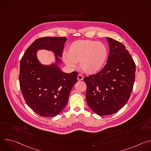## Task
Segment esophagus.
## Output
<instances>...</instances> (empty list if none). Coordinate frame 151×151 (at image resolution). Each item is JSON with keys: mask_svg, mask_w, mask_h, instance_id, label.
Masks as SVG:
<instances>
[{"mask_svg": "<svg viewBox=\"0 0 151 151\" xmlns=\"http://www.w3.org/2000/svg\"><path fill=\"white\" fill-rule=\"evenodd\" d=\"M83 76L82 75L79 74L78 75V81H82V80H83Z\"/></svg>", "mask_w": 151, "mask_h": 151, "instance_id": "obj_1", "label": "esophagus"}]
</instances>
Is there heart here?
Returning <instances> with one entry per match:
<instances>
[{"label": "heart", "instance_id": "heart-1", "mask_svg": "<svg viewBox=\"0 0 151 151\" xmlns=\"http://www.w3.org/2000/svg\"><path fill=\"white\" fill-rule=\"evenodd\" d=\"M67 54L63 59L67 65L75 68L79 62L81 69L87 74L93 75L99 72L106 60L107 52L101 42L91 40H78L69 45Z\"/></svg>", "mask_w": 151, "mask_h": 151}]
</instances>
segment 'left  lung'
Listing matches in <instances>:
<instances>
[{"label": "left lung", "instance_id": "8db88e82", "mask_svg": "<svg viewBox=\"0 0 151 151\" xmlns=\"http://www.w3.org/2000/svg\"><path fill=\"white\" fill-rule=\"evenodd\" d=\"M109 46L107 63L96 74L85 77L86 100L100 116L112 115L126 104L135 80L136 64L122 43L106 37Z\"/></svg>", "mask_w": 151, "mask_h": 151}]
</instances>
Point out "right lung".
Returning a JSON list of instances; mask_svg holds the SVG:
<instances>
[{
    "label": "right lung",
    "mask_w": 151,
    "mask_h": 151,
    "mask_svg": "<svg viewBox=\"0 0 151 151\" xmlns=\"http://www.w3.org/2000/svg\"><path fill=\"white\" fill-rule=\"evenodd\" d=\"M66 37H43L35 40L20 61L19 82L26 103L37 114L52 117L59 114L66 106L70 91L77 82L78 73L62 72L57 63L42 64L37 50H47L55 54L61 63Z\"/></svg>",
    "instance_id": "add662e5"
}]
</instances>
